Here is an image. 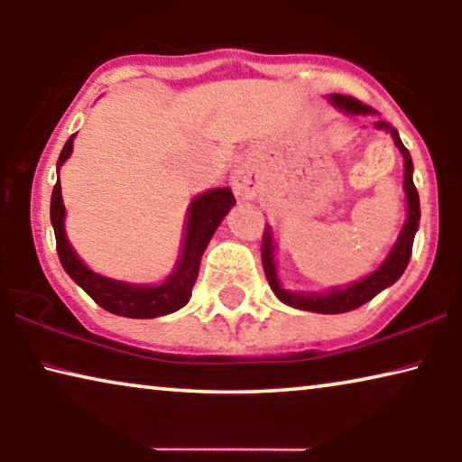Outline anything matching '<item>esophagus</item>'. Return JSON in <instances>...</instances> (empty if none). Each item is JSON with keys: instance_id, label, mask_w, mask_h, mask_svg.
I'll return each mask as SVG.
<instances>
[{"instance_id": "34e87169", "label": "esophagus", "mask_w": 462, "mask_h": 462, "mask_svg": "<svg viewBox=\"0 0 462 462\" xmlns=\"http://www.w3.org/2000/svg\"><path fill=\"white\" fill-rule=\"evenodd\" d=\"M231 187L233 193L237 195L239 199H252L258 193V179L254 170L250 168H239L231 176Z\"/></svg>"}]
</instances>
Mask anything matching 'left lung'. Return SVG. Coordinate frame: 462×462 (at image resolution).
Here are the masks:
<instances>
[{"mask_svg": "<svg viewBox=\"0 0 462 462\" xmlns=\"http://www.w3.org/2000/svg\"><path fill=\"white\" fill-rule=\"evenodd\" d=\"M332 105L343 109L345 113H351V116H374V109L368 105L359 103L353 97H343V94H332L330 97ZM374 128L387 130L397 144V149L402 151L403 155V191H406V201H408V218L403 223L400 237L393 248H391L389 256L384 258L381 267H378L374 273L365 275L364 280L356 283H349L345 288H332L328 292L321 294H311V292H290L277 280V269H275V248H273V231L271 226H264L263 236V248H261V258H263V269L264 275H267V282L271 290H273L277 299L286 305L294 309H302V311H313V313H346L353 311V309L365 305V302L374 299L378 292H383L384 288H389L391 283L400 280L403 271H406L410 256H412V244L416 229H419L420 220V204H419V191H416L414 180H412V157H410V151L403 147L400 134H397L395 128H391L389 124L376 122Z\"/></svg>", "mask_w": 462, "mask_h": 462, "instance_id": "1", "label": "left lung"}]
</instances>
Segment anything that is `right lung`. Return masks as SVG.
<instances>
[{
  "instance_id": "1",
  "label": "right lung",
  "mask_w": 462,
  "mask_h": 462,
  "mask_svg": "<svg viewBox=\"0 0 462 462\" xmlns=\"http://www.w3.org/2000/svg\"><path fill=\"white\" fill-rule=\"evenodd\" d=\"M73 138L65 143L60 151L56 170H60L73 151ZM236 204L231 189H210V191L198 195L191 201L187 212L185 226V242H182V254L176 263L172 273L157 286H143V283H128L119 280L94 273L88 269L81 258L75 254V250L69 244L65 233V204H62L60 180L56 179L52 191V204H50V220H52L54 236H56V252H59L62 269L69 277L90 296V299L106 309L109 313L122 315L132 319H151L179 311L191 299L193 283L198 280L201 254L206 245L210 244L214 231L223 223L226 212Z\"/></svg>"
}]
</instances>
